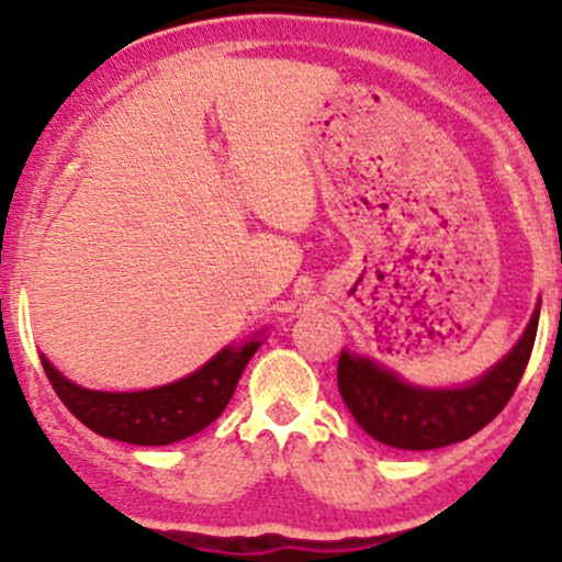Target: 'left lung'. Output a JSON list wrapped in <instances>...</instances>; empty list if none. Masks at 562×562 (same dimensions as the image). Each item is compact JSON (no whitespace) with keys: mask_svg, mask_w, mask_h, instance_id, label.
Returning a JSON list of instances; mask_svg holds the SVG:
<instances>
[{"mask_svg":"<svg viewBox=\"0 0 562 562\" xmlns=\"http://www.w3.org/2000/svg\"><path fill=\"white\" fill-rule=\"evenodd\" d=\"M537 327L539 303L509 353L473 383L457 389L412 385L389 367L344 348L338 359V391L353 420L385 447L406 451L449 447L479 434L505 409L531 359Z\"/></svg>","mask_w":562,"mask_h":562,"instance_id":"1","label":"left lung"}]
</instances>
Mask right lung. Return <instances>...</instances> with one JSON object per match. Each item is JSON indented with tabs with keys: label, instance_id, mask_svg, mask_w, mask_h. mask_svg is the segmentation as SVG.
<instances>
[{
	"label": "right lung",
	"instance_id": "1",
	"mask_svg": "<svg viewBox=\"0 0 562 562\" xmlns=\"http://www.w3.org/2000/svg\"><path fill=\"white\" fill-rule=\"evenodd\" d=\"M261 338L227 346L211 362L177 383L147 391L81 389L42 353V367L60 402L94 434L137 447H166L209 428L229 404L245 364L259 351Z\"/></svg>",
	"mask_w": 562,
	"mask_h": 562
}]
</instances>
